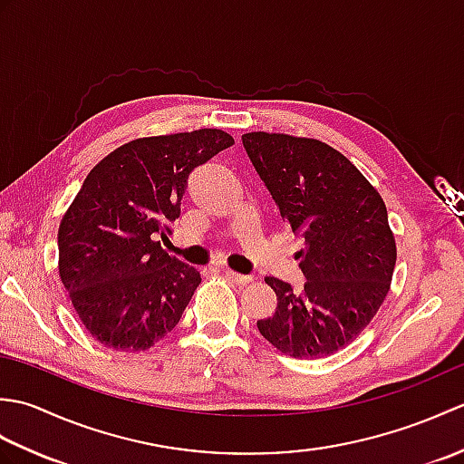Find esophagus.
I'll return each mask as SVG.
<instances>
[{
  "label": "esophagus",
  "mask_w": 464,
  "mask_h": 464,
  "mask_svg": "<svg viewBox=\"0 0 464 464\" xmlns=\"http://www.w3.org/2000/svg\"><path fill=\"white\" fill-rule=\"evenodd\" d=\"M223 275H225V279H229L233 285H249V283H253V277L251 275H241V273H237V271H231V269H225L223 271Z\"/></svg>",
  "instance_id": "esophagus-1"
}]
</instances>
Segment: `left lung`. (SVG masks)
<instances>
[{
	"instance_id": "left-lung-1",
	"label": "left lung",
	"mask_w": 464,
	"mask_h": 464,
	"mask_svg": "<svg viewBox=\"0 0 464 464\" xmlns=\"http://www.w3.org/2000/svg\"><path fill=\"white\" fill-rule=\"evenodd\" d=\"M243 147L273 195L283 223L304 239V287L267 277L277 295L257 329L295 359L347 347L377 314L397 263L395 235L379 191L347 157L309 137L253 131Z\"/></svg>"
}]
</instances>
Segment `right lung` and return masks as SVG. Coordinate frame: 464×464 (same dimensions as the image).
<instances>
[{"label":"right lung","mask_w":464,"mask_h":464,"mask_svg":"<svg viewBox=\"0 0 464 464\" xmlns=\"http://www.w3.org/2000/svg\"><path fill=\"white\" fill-rule=\"evenodd\" d=\"M233 143L221 130L141 137L85 177L59 223V279L103 347L147 351L179 323L201 275L160 239L181 213L189 173Z\"/></svg>","instance_id":"obj_1"}]
</instances>
